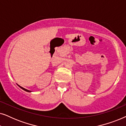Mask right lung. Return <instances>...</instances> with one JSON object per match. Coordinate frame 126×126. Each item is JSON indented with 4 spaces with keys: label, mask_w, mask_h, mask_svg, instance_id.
Returning a JSON list of instances; mask_svg holds the SVG:
<instances>
[{
    "label": "right lung",
    "mask_w": 126,
    "mask_h": 126,
    "mask_svg": "<svg viewBox=\"0 0 126 126\" xmlns=\"http://www.w3.org/2000/svg\"><path fill=\"white\" fill-rule=\"evenodd\" d=\"M17 85H18L19 87L21 89H23V90H24V91H26V92H32V91H29V90H27V89H25V88H23V87H20V85H19L18 84H17Z\"/></svg>",
    "instance_id": "obj_1"
}]
</instances>
